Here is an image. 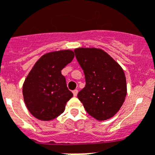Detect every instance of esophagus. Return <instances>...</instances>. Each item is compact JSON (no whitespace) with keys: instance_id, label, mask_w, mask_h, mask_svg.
<instances>
[{"instance_id":"1","label":"esophagus","mask_w":155,"mask_h":155,"mask_svg":"<svg viewBox=\"0 0 155 155\" xmlns=\"http://www.w3.org/2000/svg\"><path fill=\"white\" fill-rule=\"evenodd\" d=\"M78 89H74V90L73 91V94H74V97H76V96L78 95Z\"/></svg>"}]
</instances>
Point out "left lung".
I'll return each mask as SVG.
<instances>
[{
  "instance_id": "1",
  "label": "left lung",
  "mask_w": 155,
  "mask_h": 155,
  "mask_svg": "<svg viewBox=\"0 0 155 155\" xmlns=\"http://www.w3.org/2000/svg\"><path fill=\"white\" fill-rule=\"evenodd\" d=\"M75 57L84 71L85 86L78 97L90 116L106 120L118 112L127 95L124 72L103 50L77 48Z\"/></svg>"
}]
</instances>
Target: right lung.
<instances>
[{
	"label": "right lung",
	"mask_w": 155,
	"mask_h": 155,
	"mask_svg": "<svg viewBox=\"0 0 155 155\" xmlns=\"http://www.w3.org/2000/svg\"><path fill=\"white\" fill-rule=\"evenodd\" d=\"M74 57L70 50L45 54L28 74L23 85V95L27 108L35 118L51 120L64 112L73 93L61 70Z\"/></svg>",
	"instance_id": "add662e5"
}]
</instances>
